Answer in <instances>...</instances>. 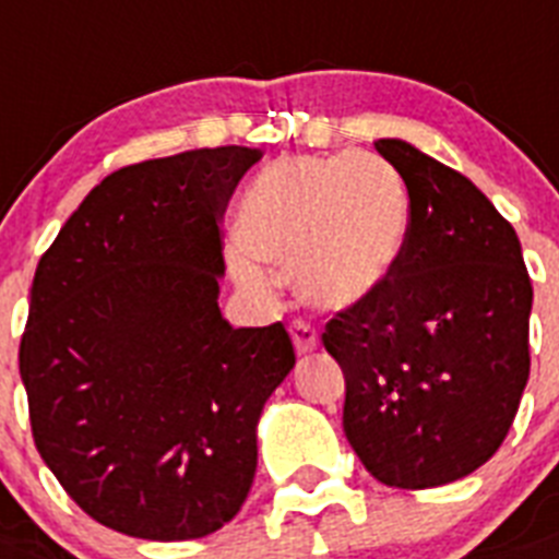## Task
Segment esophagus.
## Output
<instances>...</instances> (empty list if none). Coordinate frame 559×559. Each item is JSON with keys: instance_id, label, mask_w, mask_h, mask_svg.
I'll use <instances>...</instances> for the list:
<instances>
[{"instance_id": "1", "label": "esophagus", "mask_w": 559, "mask_h": 559, "mask_svg": "<svg viewBox=\"0 0 559 559\" xmlns=\"http://www.w3.org/2000/svg\"><path fill=\"white\" fill-rule=\"evenodd\" d=\"M293 344L295 350L301 353H312L319 347V333H316V326L307 324V321H295L293 324Z\"/></svg>"}]
</instances>
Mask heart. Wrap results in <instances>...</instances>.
Masks as SVG:
<instances>
[{
    "instance_id": "obj_1",
    "label": "heart",
    "mask_w": 559,
    "mask_h": 559,
    "mask_svg": "<svg viewBox=\"0 0 559 559\" xmlns=\"http://www.w3.org/2000/svg\"><path fill=\"white\" fill-rule=\"evenodd\" d=\"M402 177L376 154L293 160L258 177L238 212L233 272L270 293L266 266L295 270V289L321 310H347L384 287L407 240Z\"/></svg>"
}]
</instances>
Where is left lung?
<instances>
[{
    "mask_svg": "<svg viewBox=\"0 0 559 559\" xmlns=\"http://www.w3.org/2000/svg\"><path fill=\"white\" fill-rule=\"evenodd\" d=\"M411 198L390 281L335 312L344 433L390 488H437L500 451L528 382V270L514 226L468 177L405 140H376Z\"/></svg>",
    "mask_w": 559,
    "mask_h": 559,
    "instance_id": "8db88e82",
    "label": "left lung"
}]
</instances>
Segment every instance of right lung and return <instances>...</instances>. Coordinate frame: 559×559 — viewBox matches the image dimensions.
Wrapping results in <instances>:
<instances>
[{"instance_id":"right-lung-1","label":"right lung","mask_w":559,"mask_h":559,"mask_svg":"<svg viewBox=\"0 0 559 559\" xmlns=\"http://www.w3.org/2000/svg\"><path fill=\"white\" fill-rule=\"evenodd\" d=\"M258 148L126 166L39 258L20 376L34 442L106 528L175 543L224 528L258 465V419L295 365L281 321L221 316V217Z\"/></svg>"}]
</instances>
